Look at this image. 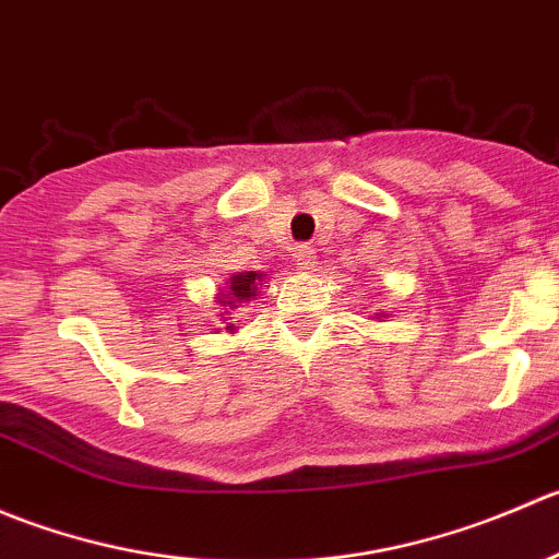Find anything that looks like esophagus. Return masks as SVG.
<instances>
[{"label": "esophagus", "instance_id": "34e87169", "mask_svg": "<svg viewBox=\"0 0 559 559\" xmlns=\"http://www.w3.org/2000/svg\"><path fill=\"white\" fill-rule=\"evenodd\" d=\"M293 258H296V266L307 272V269L314 266V258L318 255H314V250L309 245H298L296 250H293Z\"/></svg>", "mask_w": 559, "mask_h": 559}]
</instances>
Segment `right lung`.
I'll list each match as a JSON object with an SVG mask.
<instances>
[{
	"instance_id": "1",
	"label": "right lung",
	"mask_w": 559,
	"mask_h": 559,
	"mask_svg": "<svg viewBox=\"0 0 559 559\" xmlns=\"http://www.w3.org/2000/svg\"><path fill=\"white\" fill-rule=\"evenodd\" d=\"M261 282H263V274H255V272L234 274L228 282V290H225L223 298H219V304H223V307H236V301H250V298L258 293V285H261ZM228 329L234 331V323H230Z\"/></svg>"
}]
</instances>
